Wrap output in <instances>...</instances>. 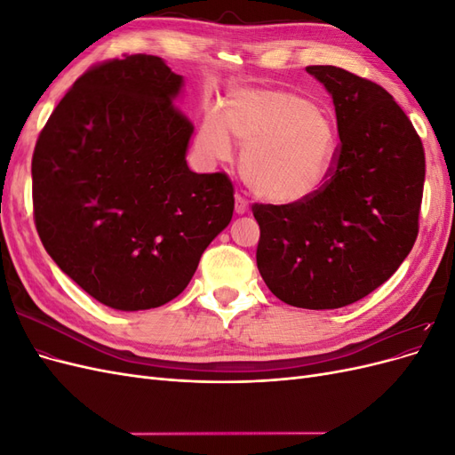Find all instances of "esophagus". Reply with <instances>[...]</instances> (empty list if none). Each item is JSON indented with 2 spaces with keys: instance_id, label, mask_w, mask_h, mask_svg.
<instances>
[{
  "instance_id": "1",
  "label": "esophagus",
  "mask_w": 455,
  "mask_h": 455,
  "mask_svg": "<svg viewBox=\"0 0 455 455\" xmlns=\"http://www.w3.org/2000/svg\"><path fill=\"white\" fill-rule=\"evenodd\" d=\"M235 212H237V214L249 212V203H246V199H244L241 194L235 196Z\"/></svg>"
}]
</instances>
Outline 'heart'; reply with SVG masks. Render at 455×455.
I'll return each instance as SVG.
<instances>
[{"mask_svg":"<svg viewBox=\"0 0 455 455\" xmlns=\"http://www.w3.org/2000/svg\"><path fill=\"white\" fill-rule=\"evenodd\" d=\"M229 134L244 149L241 172L258 197L298 203L319 191L334 169L339 132L323 108L284 89H241L229 96L222 116L209 112L199 148L211 159L231 156Z\"/></svg>","mask_w":455,"mask_h":455,"instance_id":"b5f03b06","label":"heart"}]
</instances>
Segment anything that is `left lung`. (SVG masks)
<instances>
[{
    "label": "left lung",
    "mask_w": 455,
    "mask_h": 455,
    "mask_svg": "<svg viewBox=\"0 0 455 455\" xmlns=\"http://www.w3.org/2000/svg\"><path fill=\"white\" fill-rule=\"evenodd\" d=\"M332 94L339 148L315 196L254 203L256 264L281 301L338 309L368 296L403 264L419 231L425 151L381 85L336 66H307Z\"/></svg>",
    "instance_id": "8db88e82"
}]
</instances>
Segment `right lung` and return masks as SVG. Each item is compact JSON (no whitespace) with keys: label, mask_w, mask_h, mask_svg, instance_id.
Here are the masks:
<instances>
[{"label":"right lung","mask_w":455,"mask_h":455,"mask_svg":"<svg viewBox=\"0 0 455 455\" xmlns=\"http://www.w3.org/2000/svg\"><path fill=\"white\" fill-rule=\"evenodd\" d=\"M180 87L182 77L154 54L99 62L37 136L39 239L108 307L139 311L174 299L233 216L231 178L188 167L194 123L174 104Z\"/></svg>","instance_id":"1"}]
</instances>
